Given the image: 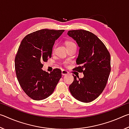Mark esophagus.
<instances>
[{"label": "esophagus", "mask_w": 129, "mask_h": 129, "mask_svg": "<svg viewBox=\"0 0 129 129\" xmlns=\"http://www.w3.org/2000/svg\"><path fill=\"white\" fill-rule=\"evenodd\" d=\"M68 73H69L67 71H65V70H62V71H61V75H62V76L67 75H68Z\"/></svg>", "instance_id": "34e87169"}]
</instances>
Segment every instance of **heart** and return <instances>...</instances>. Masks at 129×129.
<instances>
[{
    "mask_svg": "<svg viewBox=\"0 0 129 129\" xmlns=\"http://www.w3.org/2000/svg\"><path fill=\"white\" fill-rule=\"evenodd\" d=\"M74 44V43H72V42H67L66 43V45H69V44ZM54 49H53V51H54Z\"/></svg>",
    "mask_w": 129,
    "mask_h": 129,
    "instance_id": "b5f03b06",
    "label": "heart"
}]
</instances>
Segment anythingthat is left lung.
<instances>
[{
    "mask_svg": "<svg viewBox=\"0 0 129 129\" xmlns=\"http://www.w3.org/2000/svg\"><path fill=\"white\" fill-rule=\"evenodd\" d=\"M68 35L77 43L79 47L74 70L82 72L84 77L74 81L69 86L70 92L76 100L90 102L97 99L103 91L110 73V56L101 40L85 30H72Z\"/></svg>",
    "mask_w": 129,
    "mask_h": 129,
    "instance_id": "left-lung-1",
    "label": "left lung"
}]
</instances>
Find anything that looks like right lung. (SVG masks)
Wrapping results in <instances>:
<instances>
[{
    "label": "right lung",
    "instance_id": "1",
    "mask_svg": "<svg viewBox=\"0 0 129 129\" xmlns=\"http://www.w3.org/2000/svg\"><path fill=\"white\" fill-rule=\"evenodd\" d=\"M64 32L43 29L28 35L21 41L15 57V71L21 88L32 99L40 101L48 97L61 77L59 69L48 73L41 68L42 62L51 57L54 41Z\"/></svg>",
    "mask_w": 129,
    "mask_h": 129
}]
</instances>
